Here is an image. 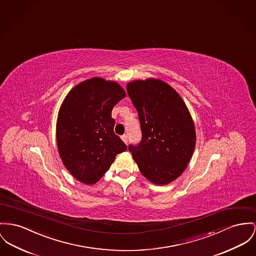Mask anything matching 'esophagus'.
<instances>
[{
	"label": "esophagus",
	"instance_id": "esophagus-1",
	"mask_svg": "<svg viewBox=\"0 0 256 256\" xmlns=\"http://www.w3.org/2000/svg\"><path fill=\"white\" fill-rule=\"evenodd\" d=\"M121 138H122V140H123L125 144H127V142H128V136H127L126 134L122 135V136H121Z\"/></svg>",
	"mask_w": 256,
	"mask_h": 256
}]
</instances>
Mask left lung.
<instances>
[{
	"mask_svg": "<svg viewBox=\"0 0 256 256\" xmlns=\"http://www.w3.org/2000/svg\"><path fill=\"white\" fill-rule=\"evenodd\" d=\"M138 112L142 140L128 146L140 172L158 186L170 184L186 168L195 148V127L188 106L167 84L136 80L126 86Z\"/></svg>",
	"mask_w": 256,
	"mask_h": 256,
	"instance_id": "obj_1",
	"label": "left lung"
}]
</instances>
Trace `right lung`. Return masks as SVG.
Here are the masks:
<instances>
[{"instance_id": "obj_1", "label": "right lung", "mask_w": 256, "mask_h": 256, "mask_svg": "<svg viewBox=\"0 0 256 256\" xmlns=\"http://www.w3.org/2000/svg\"><path fill=\"white\" fill-rule=\"evenodd\" d=\"M124 97L120 84L94 78L65 98L57 120V144L65 167L78 180L96 184L116 156L127 150L114 131L112 118L114 106Z\"/></svg>"}]
</instances>
